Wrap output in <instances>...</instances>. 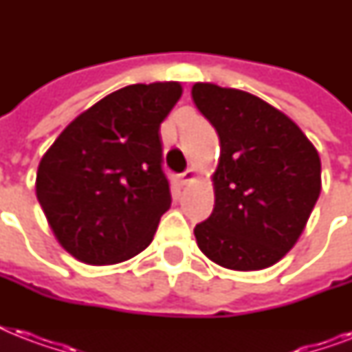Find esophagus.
I'll return each mask as SVG.
<instances>
[{"mask_svg": "<svg viewBox=\"0 0 352 352\" xmlns=\"http://www.w3.org/2000/svg\"><path fill=\"white\" fill-rule=\"evenodd\" d=\"M195 179H197V171H195V168H188V170L181 175L182 184H190V182H193Z\"/></svg>", "mask_w": 352, "mask_h": 352, "instance_id": "34e87169", "label": "esophagus"}]
</instances>
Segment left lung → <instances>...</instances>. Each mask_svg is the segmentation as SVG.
I'll list each match as a JSON object with an SVG mask.
<instances>
[{
    "instance_id": "1",
    "label": "left lung",
    "mask_w": 352,
    "mask_h": 352,
    "mask_svg": "<svg viewBox=\"0 0 352 352\" xmlns=\"http://www.w3.org/2000/svg\"><path fill=\"white\" fill-rule=\"evenodd\" d=\"M192 96L221 142L214 212L193 230L199 248L230 270L272 267L320 197V155L296 122L246 91L199 82Z\"/></svg>"
}]
</instances>
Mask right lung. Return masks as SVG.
I'll return each instance as SVG.
<instances>
[{
	"mask_svg": "<svg viewBox=\"0 0 352 352\" xmlns=\"http://www.w3.org/2000/svg\"><path fill=\"white\" fill-rule=\"evenodd\" d=\"M179 82L133 84L74 118L36 173V197L58 243L78 261L115 265L153 241L171 204L160 124Z\"/></svg>",
	"mask_w": 352,
	"mask_h": 352,
	"instance_id": "right-lung-1",
	"label": "right lung"
}]
</instances>
